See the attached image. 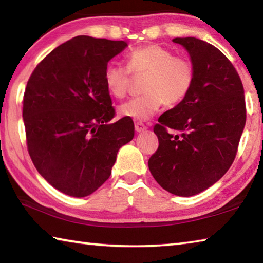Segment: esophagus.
Segmentation results:
<instances>
[{
  "label": "esophagus",
  "mask_w": 263,
  "mask_h": 263,
  "mask_svg": "<svg viewBox=\"0 0 263 263\" xmlns=\"http://www.w3.org/2000/svg\"><path fill=\"white\" fill-rule=\"evenodd\" d=\"M135 128H136L137 132H142V131H145L147 127H146V125H145L144 123L137 122V123L135 124Z\"/></svg>",
  "instance_id": "34e87169"
}]
</instances>
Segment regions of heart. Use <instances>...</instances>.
<instances>
[{"label": "heart", "mask_w": 263, "mask_h": 263, "mask_svg": "<svg viewBox=\"0 0 263 263\" xmlns=\"http://www.w3.org/2000/svg\"><path fill=\"white\" fill-rule=\"evenodd\" d=\"M126 67L109 64L104 69L105 87L116 99L125 97L130 89L131 74H146L142 83L145 92L131 99L119 108V112L137 121H147L166 102L176 105L189 95L195 81V67L189 58L174 55L169 48L158 44L140 46L125 55Z\"/></svg>", "instance_id": "b5f03b06"}]
</instances>
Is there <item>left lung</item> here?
I'll use <instances>...</instances> for the list:
<instances>
[{
    "instance_id": "8db88e82",
    "label": "left lung",
    "mask_w": 263,
    "mask_h": 263,
    "mask_svg": "<svg viewBox=\"0 0 263 263\" xmlns=\"http://www.w3.org/2000/svg\"><path fill=\"white\" fill-rule=\"evenodd\" d=\"M173 42L189 52L195 81L185 100L154 125L159 147L148 168L164 190L189 197L216 183L233 163L246 103L237 69L217 47L194 37ZM173 129L181 133L174 136Z\"/></svg>"
}]
</instances>
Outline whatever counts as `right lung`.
I'll use <instances>...</instances> for the list:
<instances>
[{
    "mask_svg": "<svg viewBox=\"0 0 263 263\" xmlns=\"http://www.w3.org/2000/svg\"><path fill=\"white\" fill-rule=\"evenodd\" d=\"M127 44L78 35L55 47L31 74L23 97L26 146L34 167L61 193L84 197L109 179L135 124L116 122L104 83L108 62Z\"/></svg>",
    "mask_w": 263,
    "mask_h": 263,
    "instance_id": "add662e5",
    "label": "right lung"
}]
</instances>
